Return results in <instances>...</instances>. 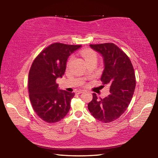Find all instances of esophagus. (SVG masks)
Here are the masks:
<instances>
[{"label":"esophagus","instance_id":"esophagus-1","mask_svg":"<svg viewBox=\"0 0 158 158\" xmlns=\"http://www.w3.org/2000/svg\"><path fill=\"white\" fill-rule=\"evenodd\" d=\"M83 92H84V90H77V91H76V94H80L83 93Z\"/></svg>","mask_w":158,"mask_h":158}]
</instances>
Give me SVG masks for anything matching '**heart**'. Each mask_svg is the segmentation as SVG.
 Masks as SVG:
<instances>
[{
  "label": "heart",
  "mask_w": 158,
  "mask_h": 158,
  "mask_svg": "<svg viewBox=\"0 0 158 158\" xmlns=\"http://www.w3.org/2000/svg\"><path fill=\"white\" fill-rule=\"evenodd\" d=\"M81 55L83 57V58L85 59L86 62L89 61L90 60L92 59H96V53L93 51V50L91 49H85L83 50L81 52ZM72 58H70L69 62H68V65L70 62V60H71Z\"/></svg>",
  "instance_id": "1"
}]
</instances>
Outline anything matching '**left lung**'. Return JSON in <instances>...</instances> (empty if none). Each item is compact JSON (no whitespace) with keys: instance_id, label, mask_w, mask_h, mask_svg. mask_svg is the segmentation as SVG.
Listing matches in <instances>:
<instances>
[{"instance_id":"left-lung-1","label":"left lung","mask_w":158,"mask_h":158,"mask_svg":"<svg viewBox=\"0 0 158 158\" xmlns=\"http://www.w3.org/2000/svg\"><path fill=\"white\" fill-rule=\"evenodd\" d=\"M89 46L103 57L105 70L100 80L104 85H110V94L98 98L94 93L88 107L97 120L109 123L118 119L130 105L136 87L135 70L129 57L114 43Z\"/></svg>"}]
</instances>
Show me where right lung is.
<instances>
[{
  "instance_id": "obj_1",
  "label": "right lung",
  "mask_w": 158,
  "mask_h": 158,
  "mask_svg": "<svg viewBox=\"0 0 158 158\" xmlns=\"http://www.w3.org/2000/svg\"><path fill=\"white\" fill-rule=\"evenodd\" d=\"M81 46L52 43L32 64L28 82L29 98L36 115L45 122H58L69 111L75 93L59 91L56 79L64 74L69 56Z\"/></svg>"
}]
</instances>
